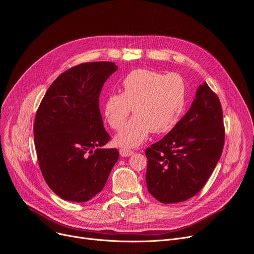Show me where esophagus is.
Returning a JSON list of instances; mask_svg holds the SVG:
<instances>
[{
	"label": "esophagus",
	"mask_w": 254,
	"mask_h": 254,
	"mask_svg": "<svg viewBox=\"0 0 254 254\" xmlns=\"http://www.w3.org/2000/svg\"><path fill=\"white\" fill-rule=\"evenodd\" d=\"M119 153H120V156H121V157L126 158V157H129V156H131V154L134 153V151L128 150V149H120V150H119Z\"/></svg>",
	"instance_id": "obj_1"
}]
</instances>
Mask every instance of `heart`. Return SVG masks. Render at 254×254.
Instances as JSON below:
<instances>
[{
	"instance_id": "b5f03b06",
	"label": "heart",
	"mask_w": 254,
	"mask_h": 254,
	"mask_svg": "<svg viewBox=\"0 0 254 254\" xmlns=\"http://www.w3.org/2000/svg\"><path fill=\"white\" fill-rule=\"evenodd\" d=\"M187 89L181 75L148 69L130 71L121 83V94L111 93L104 104V114L112 128L123 127L131 108L135 116L115 137L125 148L141 145L149 134L168 133L184 112Z\"/></svg>"
}]
</instances>
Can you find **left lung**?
<instances>
[{
    "label": "left lung",
    "mask_w": 254,
    "mask_h": 254,
    "mask_svg": "<svg viewBox=\"0 0 254 254\" xmlns=\"http://www.w3.org/2000/svg\"><path fill=\"white\" fill-rule=\"evenodd\" d=\"M224 145L221 104L204 82L189 111L169 133L145 150L146 185L163 203L185 201L199 192Z\"/></svg>",
    "instance_id": "obj_1"
}]
</instances>
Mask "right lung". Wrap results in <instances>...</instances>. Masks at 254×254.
I'll return each mask as SVG.
<instances>
[{
	"instance_id": "right-lung-1",
	"label": "right lung",
	"mask_w": 254,
	"mask_h": 254,
	"mask_svg": "<svg viewBox=\"0 0 254 254\" xmlns=\"http://www.w3.org/2000/svg\"><path fill=\"white\" fill-rule=\"evenodd\" d=\"M118 66L82 63L61 73L43 96L34 123V142L41 173L62 199L88 201L100 193L119 158L110 140L98 98Z\"/></svg>"
}]
</instances>
